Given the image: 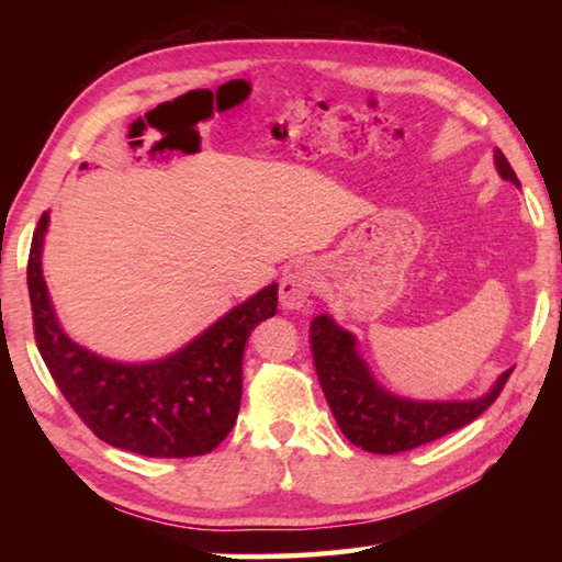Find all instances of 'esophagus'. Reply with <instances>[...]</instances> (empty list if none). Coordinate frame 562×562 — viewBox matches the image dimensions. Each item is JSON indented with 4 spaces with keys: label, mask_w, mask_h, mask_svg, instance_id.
I'll return each mask as SVG.
<instances>
[{
    "label": "esophagus",
    "mask_w": 562,
    "mask_h": 562,
    "mask_svg": "<svg viewBox=\"0 0 562 562\" xmlns=\"http://www.w3.org/2000/svg\"><path fill=\"white\" fill-rule=\"evenodd\" d=\"M319 288V272L315 265L302 262L294 265L292 270L284 272L280 282V302L284 310H302L307 307L312 294Z\"/></svg>",
    "instance_id": "34e87169"
}]
</instances>
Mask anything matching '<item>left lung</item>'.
I'll list each match as a JSON object with an SVG mask.
<instances>
[{
    "label": "left lung",
    "instance_id": "8db88e82",
    "mask_svg": "<svg viewBox=\"0 0 562 562\" xmlns=\"http://www.w3.org/2000/svg\"><path fill=\"white\" fill-rule=\"evenodd\" d=\"M496 168L503 180L520 188L516 170L496 148ZM315 369L341 434L369 453H398L441 439L471 424L496 402L513 369L503 372L491 392L469 402H414L386 392L357 351V339L335 319L319 315L310 325Z\"/></svg>",
    "mask_w": 562,
    "mask_h": 562
}]
</instances>
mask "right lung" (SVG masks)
I'll use <instances>...</instances> for the list:
<instances>
[{"instance_id":"1","label":"right lung","mask_w":562,"mask_h":562,"mask_svg":"<svg viewBox=\"0 0 562 562\" xmlns=\"http://www.w3.org/2000/svg\"><path fill=\"white\" fill-rule=\"evenodd\" d=\"M49 213L40 217L26 284L34 337L46 369L81 422L109 446L148 459L211 453L231 434L243 396V351L250 331L278 312V284L237 304L164 359L123 364L66 337L42 274Z\"/></svg>"}]
</instances>
